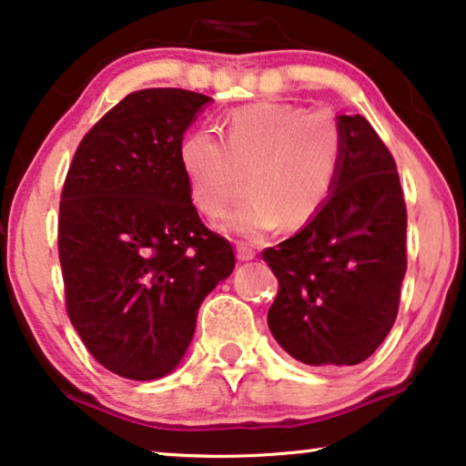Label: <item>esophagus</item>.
<instances>
[{"label":"esophagus","mask_w":466,"mask_h":466,"mask_svg":"<svg viewBox=\"0 0 466 466\" xmlns=\"http://www.w3.org/2000/svg\"><path fill=\"white\" fill-rule=\"evenodd\" d=\"M254 257H257V252H254L252 246L238 244V258H239V260H252Z\"/></svg>","instance_id":"obj_1"}]
</instances>
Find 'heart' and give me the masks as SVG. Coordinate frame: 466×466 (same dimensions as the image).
<instances>
[{
    "instance_id": "heart-1",
    "label": "heart",
    "mask_w": 466,
    "mask_h": 466,
    "mask_svg": "<svg viewBox=\"0 0 466 466\" xmlns=\"http://www.w3.org/2000/svg\"><path fill=\"white\" fill-rule=\"evenodd\" d=\"M346 136L329 110L260 101L228 114L225 139L208 129L180 144V167L190 199L216 218L244 193L250 199L228 214L222 228L260 238L286 222L299 228L320 214L339 182Z\"/></svg>"
}]
</instances>
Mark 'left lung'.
<instances>
[{"mask_svg":"<svg viewBox=\"0 0 466 466\" xmlns=\"http://www.w3.org/2000/svg\"><path fill=\"white\" fill-rule=\"evenodd\" d=\"M346 158L320 214L263 260L278 278L267 324L292 359L359 365L390 333L407 269L397 163L360 114L339 116Z\"/></svg>","mask_w":466,"mask_h":466,"instance_id":"obj_1","label":"left lung"}]
</instances>
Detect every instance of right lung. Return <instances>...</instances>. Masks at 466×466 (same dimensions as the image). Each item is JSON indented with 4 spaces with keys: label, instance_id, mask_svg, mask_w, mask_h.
<instances>
[{
    "label": "right lung",
    "instance_id": "right-lung-1",
    "mask_svg": "<svg viewBox=\"0 0 466 466\" xmlns=\"http://www.w3.org/2000/svg\"><path fill=\"white\" fill-rule=\"evenodd\" d=\"M212 97L144 88L106 112L76 148L59 203L66 309L93 359L127 380L174 371L197 311L231 276V241L190 201L180 144Z\"/></svg>",
    "mask_w": 466,
    "mask_h": 466
}]
</instances>
